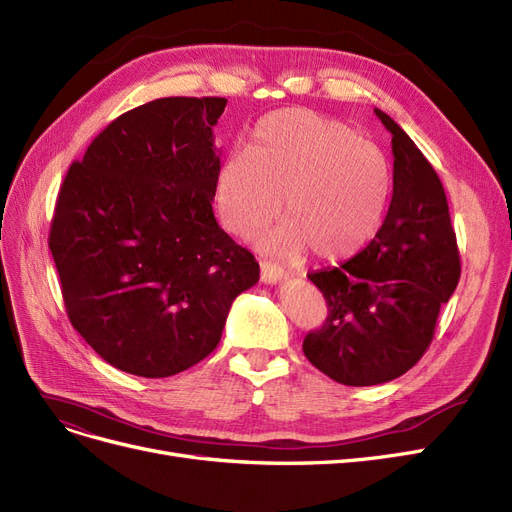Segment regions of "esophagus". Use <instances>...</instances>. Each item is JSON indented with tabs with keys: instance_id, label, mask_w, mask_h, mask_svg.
I'll use <instances>...</instances> for the list:
<instances>
[{
	"instance_id": "34e87169",
	"label": "esophagus",
	"mask_w": 512,
	"mask_h": 512,
	"mask_svg": "<svg viewBox=\"0 0 512 512\" xmlns=\"http://www.w3.org/2000/svg\"><path fill=\"white\" fill-rule=\"evenodd\" d=\"M287 276V270L282 266H276L272 261H261V282L266 285H276L282 278Z\"/></svg>"
}]
</instances>
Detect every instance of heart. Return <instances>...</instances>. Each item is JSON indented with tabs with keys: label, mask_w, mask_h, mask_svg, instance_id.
I'll return each instance as SVG.
<instances>
[{
	"label": "heart",
	"mask_w": 512,
	"mask_h": 512,
	"mask_svg": "<svg viewBox=\"0 0 512 512\" xmlns=\"http://www.w3.org/2000/svg\"><path fill=\"white\" fill-rule=\"evenodd\" d=\"M384 151L344 122L310 109L261 118L246 151L219 162L213 198L221 223L253 238L282 213L287 223L263 238L268 251L346 259L375 236L390 198Z\"/></svg>",
	"instance_id": "1"
}]
</instances>
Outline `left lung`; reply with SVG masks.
<instances>
[{"mask_svg":"<svg viewBox=\"0 0 512 512\" xmlns=\"http://www.w3.org/2000/svg\"><path fill=\"white\" fill-rule=\"evenodd\" d=\"M375 116L392 135L386 219L361 253L308 274L329 314L306 335L304 354L344 386L384 384L418 363L462 272L439 175L388 113Z\"/></svg>","mask_w":512,"mask_h":512,"instance_id":"obj_1","label":"left lung"}]
</instances>
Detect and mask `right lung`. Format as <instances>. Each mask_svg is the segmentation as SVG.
<instances>
[{
	"mask_svg": "<svg viewBox=\"0 0 512 512\" xmlns=\"http://www.w3.org/2000/svg\"><path fill=\"white\" fill-rule=\"evenodd\" d=\"M227 99L166 97L122 113L73 162L48 246L73 329L103 361L170 377L211 354L255 257L213 213V126Z\"/></svg>",
	"mask_w": 512,
	"mask_h": 512,
	"instance_id": "add662e5",
	"label": "right lung"
}]
</instances>
